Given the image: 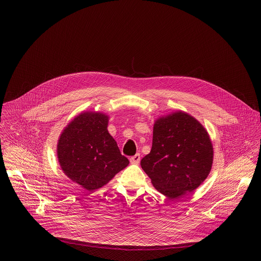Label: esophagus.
I'll return each mask as SVG.
<instances>
[{"label":"esophagus","mask_w":261,"mask_h":261,"mask_svg":"<svg viewBox=\"0 0 261 261\" xmlns=\"http://www.w3.org/2000/svg\"><path fill=\"white\" fill-rule=\"evenodd\" d=\"M139 161H140V154H136V155H134L133 157L130 158V162L132 164H138Z\"/></svg>","instance_id":"34e87169"}]
</instances>
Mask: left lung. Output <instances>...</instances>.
Segmentation results:
<instances>
[{
    "instance_id": "left-lung-1",
    "label": "left lung",
    "mask_w": 261,
    "mask_h": 261,
    "mask_svg": "<svg viewBox=\"0 0 261 261\" xmlns=\"http://www.w3.org/2000/svg\"><path fill=\"white\" fill-rule=\"evenodd\" d=\"M213 159L214 148L205 128L177 110L155 121L152 150L140 165L160 193L177 199L204 181Z\"/></svg>"
}]
</instances>
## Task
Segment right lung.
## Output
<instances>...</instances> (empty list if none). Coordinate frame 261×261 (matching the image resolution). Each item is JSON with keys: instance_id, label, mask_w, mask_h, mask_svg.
Wrapping results in <instances>:
<instances>
[{"instance_id": "1", "label": "right lung", "mask_w": 261, "mask_h": 261, "mask_svg": "<svg viewBox=\"0 0 261 261\" xmlns=\"http://www.w3.org/2000/svg\"><path fill=\"white\" fill-rule=\"evenodd\" d=\"M108 116L100 111H84L62 131L57 156L63 172L88 191H94L128 166L107 130Z\"/></svg>"}]
</instances>
